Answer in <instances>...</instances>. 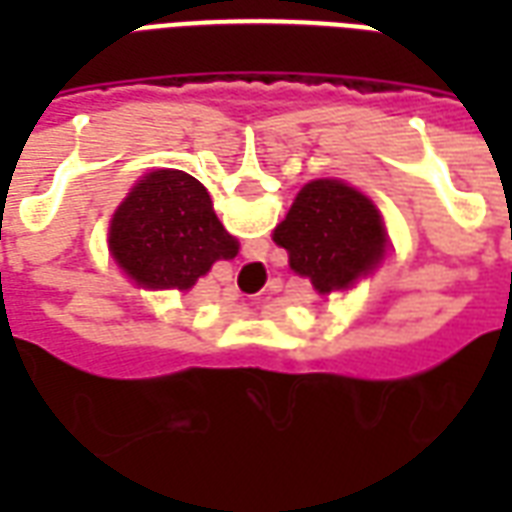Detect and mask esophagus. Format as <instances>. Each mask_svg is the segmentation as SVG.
Here are the masks:
<instances>
[{"instance_id": "1", "label": "esophagus", "mask_w": 512, "mask_h": 512, "mask_svg": "<svg viewBox=\"0 0 512 512\" xmlns=\"http://www.w3.org/2000/svg\"><path fill=\"white\" fill-rule=\"evenodd\" d=\"M238 293H241V290H238V285H227V288H224V296H227L230 301L238 299Z\"/></svg>"}]
</instances>
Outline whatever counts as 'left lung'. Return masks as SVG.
I'll return each mask as SVG.
<instances>
[{
    "instance_id": "left-lung-1",
    "label": "left lung",
    "mask_w": 512,
    "mask_h": 512,
    "mask_svg": "<svg viewBox=\"0 0 512 512\" xmlns=\"http://www.w3.org/2000/svg\"><path fill=\"white\" fill-rule=\"evenodd\" d=\"M290 268L321 296L345 290L384 260L386 227L370 197L343 180H310L274 230Z\"/></svg>"
}]
</instances>
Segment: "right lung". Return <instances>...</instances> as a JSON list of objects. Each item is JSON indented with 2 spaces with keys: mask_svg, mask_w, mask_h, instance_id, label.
I'll use <instances>...</instances> for the list:
<instances>
[{
  "mask_svg": "<svg viewBox=\"0 0 512 512\" xmlns=\"http://www.w3.org/2000/svg\"><path fill=\"white\" fill-rule=\"evenodd\" d=\"M117 266L150 290H189L238 241L213 213L211 194L180 169H156L128 191L109 224Z\"/></svg>",
  "mask_w": 512,
  "mask_h": 512,
  "instance_id": "obj_1",
  "label": "right lung"
}]
</instances>
